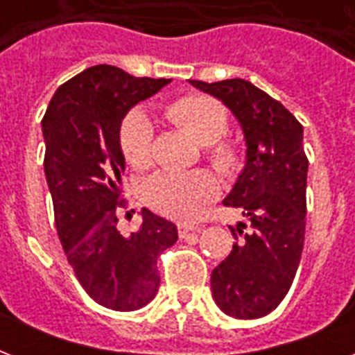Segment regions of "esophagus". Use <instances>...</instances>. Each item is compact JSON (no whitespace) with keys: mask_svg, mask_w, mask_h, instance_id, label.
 <instances>
[{"mask_svg":"<svg viewBox=\"0 0 355 355\" xmlns=\"http://www.w3.org/2000/svg\"><path fill=\"white\" fill-rule=\"evenodd\" d=\"M199 232H200V228L191 227V225H186V223H180V225H178V236L182 237V239H186L189 234H195V236H197Z\"/></svg>","mask_w":355,"mask_h":355,"instance_id":"obj_1","label":"esophagus"}]
</instances>
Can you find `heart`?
<instances>
[{
	"mask_svg": "<svg viewBox=\"0 0 355 355\" xmlns=\"http://www.w3.org/2000/svg\"><path fill=\"white\" fill-rule=\"evenodd\" d=\"M167 121L177 125L195 141L206 145V158L223 175H236L243 155L234 141L223 138L228 130V114L221 103L191 94L178 97L164 108ZM155 127L144 112H130L119 130V145L130 166L147 167L153 162ZM145 200L155 210L173 219H195L217 193L216 178L208 171H162L145 184Z\"/></svg>",
	"mask_w": 355,
	"mask_h": 355,
	"instance_id": "obj_1",
	"label": "heart"
}]
</instances>
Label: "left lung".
<instances>
[{"label": "left lung", "instance_id": "left-lung-1", "mask_svg": "<svg viewBox=\"0 0 355 355\" xmlns=\"http://www.w3.org/2000/svg\"><path fill=\"white\" fill-rule=\"evenodd\" d=\"M232 110L247 162L223 205L246 223L228 227L232 252L211 270V295L236 319H259L284 300L297 275L306 232L308 158L304 128L280 101L243 79L189 80Z\"/></svg>", "mask_w": 355, "mask_h": 355}]
</instances>
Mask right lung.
I'll list each match as a JSON object with an SVG mask.
<instances>
[{"mask_svg": "<svg viewBox=\"0 0 355 355\" xmlns=\"http://www.w3.org/2000/svg\"><path fill=\"white\" fill-rule=\"evenodd\" d=\"M171 79L132 77L99 64L64 83L42 119L44 171L64 252L85 291L108 309L147 306L160 287L156 259L178 239L177 227L141 208V227L119 230L123 118Z\"/></svg>", "mask_w": 355, "mask_h": 355, "instance_id": "obj_1", "label": "right lung"}]
</instances>
